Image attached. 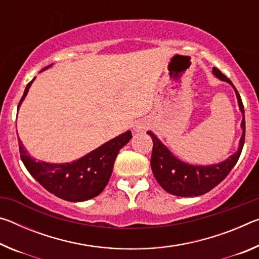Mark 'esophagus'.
Here are the masks:
<instances>
[{
	"mask_svg": "<svg viewBox=\"0 0 259 259\" xmlns=\"http://www.w3.org/2000/svg\"><path fill=\"white\" fill-rule=\"evenodd\" d=\"M148 121L145 119H142V120H138L135 122L134 124V131L135 133H143V131H145L148 128Z\"/></svg>",
	"mask_w": 259,
	"mask_h": 259,
	"instance_id": "esophagus-1",
	"label": "esophagus"
}]
</instances>
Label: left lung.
Wrapping results in <instances>:
<instances>
[{"instance_id": "obj_1", "label": "left lung", "mask_w": 259, "mask_h": 259, "mask_svg": "<svg viewBox=\"0 0 259 259\" xmlns=\"http://www.w3.org/2000/svg\"><path fill=\"white\" fill-rule=\"evenodd\" d=\"M212 74L221 81L227 82L233 87L235 91L236 99L240 112L242 113V121H241V129L242 136L239 140L238 151L233 153L226 160L219 162V163L199 165L191 164L187 162L179 160L178 157L172 154V152L166 147L157 136L147 131V135L151 136L153 140V151L151 157V166L154 177L164 191L170 194L177 196H199L212 190L219 183L224 181L227 175L233 169V166L238 162L241 151H242L244 144V109L243 104L241 100L238 90L235 89L233 83L230 78H227L218 68H212Z\"/></svg>"}]
</instances>
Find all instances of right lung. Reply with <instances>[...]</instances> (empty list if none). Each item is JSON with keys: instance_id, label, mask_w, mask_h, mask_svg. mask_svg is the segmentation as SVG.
Segmentation results:
<instances>
[{"instance_id": "obj_1", "label": "right lung", "mask_w": 259, "mask_h": 259, "mask_svg": "<svg viewBox=\"0 0 259 259\" xmlns=\"http://www.w3.org/2000/svg\"><path fill=\"white\" fill-rule=\"evenodd\" d=\"M49 67H51V65L45 67L42 71ZM34 80L35 77L26 85L18 105V111ZM131 137V131H125L80 159L66 163L36 161L35 157L29 155L19 137L18 143L21 161L26 169L47 191L63 200L82 202L95 198L104 191L112 176L113 165L117 154L121 148L129 143Z\"/></svg>"}]
</instances>
